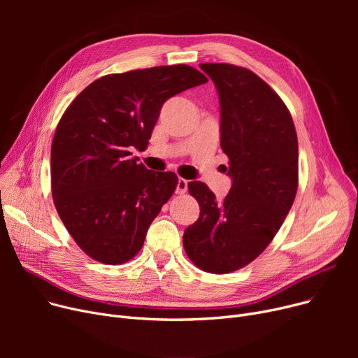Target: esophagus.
<instances>
[{
  "label": "esophagus",
  "instance_id": "esophagus-1",
  "mask_svg": "<svg viewBox=\"0 0 358 358\" xmlns=\"http://www.w3.org/2000/svg\"><path fill=\"white\" fill-rule=\"evenodd\" d=\"M187 184H189V181L184 180V178H178L176 193H177V194H184V193L187 192Z\"/></svg>",
  "mask_w": 358,
  "mask_h": 358
}]
</instances>
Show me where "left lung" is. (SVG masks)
Instances as JSON below:
<instances>
[{"label":"left lung","instance_id":"1","mask_svg":"<svg viewBox=\"0 0 358 358\" xmlns=\"http://www.w3.org/2000/svg\"><path fill=\"white\" fill-rule=\"evenodd\" d=\"M200 68L219 94L220 146L232 187L217 201L204 182H189L200 216L182 243L200 270L227 274L254 261L283 224L297 192V135L289 108L257 73L231 64Z\"/></svg>","mask_w":358,"mask_h":358}]
</instances>
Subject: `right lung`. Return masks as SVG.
I'll return each instance as SVG.
<instances>
[{
	"label": "right lung",
	"instance_id": "obj_1",
	"mask_svg": "<svg viewBox=\"0 0 358 358\" xmlns=\"http://www.w3.org/2000/svg\"><path fill=\"white\" fill-rule=\"evenodd\" d=\"M208 83L189 65L110 73L75 99L50 150L52 197L78 247L103 264H123L142 248L149 224L173 196L177 176L138 164L162 104Z\"/></svg>",
	"mask_w": 358,
	"mask_h": 358
}]
</instances>
